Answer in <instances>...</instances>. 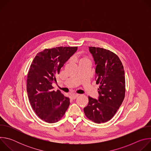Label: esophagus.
<instances>
[{"mask_svg": "<svg viewBox=\"0 0 151 151\" xmlns=\"http://www.w3.org/2000/svg\"><path fill=\"white\" fill-rule=\"evenodd\" d=\"M79 95V94H76V93L75 94H72L70 95V98L72 99H75L78 97Z\"/></svg>", "mask_w": 151, "mask_h": 151, "instance_id": "esophagus-1", "label": "esophagus"}]
</instances>
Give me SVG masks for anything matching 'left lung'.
<instances>
[{
	"instance_id": "8db88e82",
	"label": "left lung",
	"mask_w": 151,
	"mask_h": 151,
	"mask_svg": "<svg viewBox=\"0 0 151 151\" xmlns=\"http://www.w3.org/2000/svg\"><path fill=\"white\" fill-rule=\"evenodd\" d=\"M96 64V83L100 84L98 99L88 97L83 108L85 116L100 124L111 119L125 97V72L119 57L112 51L99 47H89Z\"/></svg>"
}]
</instances>
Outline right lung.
<instances>
[{
    "mask_svg": "<svg viewBox=\"0 0 151 151\" xmlns=\"http://www.w3.org/2000/svg\"><path fill=\"white\" fill-rule=\"evenodd\" d=\"M77 47L45 49L33 59L27 79V92L36 114L48 123L58 121L70 104V99L52 86L55 75L77 51Z\"/></svg>",
    "mask_w": 151,
    "mask_h": 151,
    "instance_id": "1",
    "label": "right lung"
}]
</instances>
